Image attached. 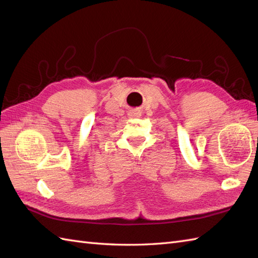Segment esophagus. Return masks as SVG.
Returning <instances> with one entry per match:
<instances>
[{
    "label": "esophagus",
    "instance_id": "obj_1",
    "mask_svg": "<svg viewBox=\"0 0 258 258\" xmlns=\"http://www.w3.org/2000/svg\"><path fill=\"white\" fill-rule=\"evenodd\" d=\"M140 115H141V113L137 110H132V111L128 112V117H131V118L138 117Z\"/></svg>",
    "mask_w": 258,
    "mask_h": 258
}]
</instances>
